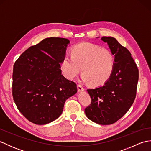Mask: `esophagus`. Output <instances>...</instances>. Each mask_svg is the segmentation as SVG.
Returning a JSON list of instances; mask_svg holds the SVG:
<instances>
[{"instance_id": "esophagus-1", "label": "esophagus", "mask_w": 151, "mask_h": 151, "mask_svg": "<svg viewBox=\"0 0 151 151\" xmlns=\"http://www.w3.org/2000/svg\"><path fill=\"white\" fill-rule=\"evenodd\" d=\"M77 88H78V91H79V92H81V91H84V89L83 88V87L82 86H81V85H80V84H78V86H77Z\"/></svg>"}]
</instances>
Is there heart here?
Instances as JSON below:
<instances>
[{"instance_id": "obj_1", "label": "heart", "mask_w": 151, "mask_h": 151, "mask_svg": "<svg viewBox=\"0 0 151 151\" xmlns=\"http://www.w3.org/2000/svg\"><path fill=\"white\" fill-rule=\"evenodd\" d=\"M114 65V56L110 50L89 43H81L72 48L71 56L63 58L61 69L67 78L71 80L82 68L83 82L101 86L110 78Z\"/></svg>"}]
</instances>
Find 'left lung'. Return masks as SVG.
<instances>
[{
	"mask_svg": "<svg viewBox=\"0 0 151 151\" xmlns=\"http://www.w3.org/2000/svg\"><path fill=\"white\" fill-rule=\"evenodd\" d=\"M114 55L115 65L104 85L87 89L91 104L85 108L89 119L95 123L113 124L129 111L136 98L139 71L131 54L113 37H102Z\"/></svg>",
	"mask_w": 151,
	"mask_h": 151,
	"instance_id": "obj_1",
	"label": "left lung"
}]
</instances>
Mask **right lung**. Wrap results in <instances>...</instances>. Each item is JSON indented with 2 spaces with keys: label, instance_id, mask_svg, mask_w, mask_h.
Here are the masks:
<instances>
[{
  "label": "right lung",
  "instance_id": "add662e5",
  "mask_svg": "<svg viewBox=\"0 0 151 151\" xmlns=\"http://www.w3.org/2000/svg\"><path fill=\"white\" fill-rule=\"evenodd\" d=\"M70 41L48 37L28 48L14 63L12 95L19 111L36 124L60 117L67 99L77 87L62 75L60 63Z\"/></svg>",
  "mask_w": 151,
  "mask_h": 151
}]
</instances>
